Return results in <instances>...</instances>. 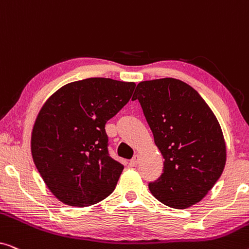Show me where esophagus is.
<instances>
[{"instance_id":"esophagus-1","label":"esophagus","mask_w":249,"mask_h":249,"mask_svg":"<svg viewBox=\"0 0 249 249\" xmlns=\"http://www.w3.org/2000/svg\"><path fill=\"white\" fill-rule=\"evenodd\" d=\"M138 160H139V155H134V158H132L130 160V162H129V164H130V166H136L138 164Z\"/></svg>"}]
</instances>
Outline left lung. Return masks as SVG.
Instances as JSON below:
<instances>
[{"label": "left lung", "mask_w": 249, "mask_h": 249, "mask_svg": "<svg viewBox=\"0 0 249 249\" xmlns=\"http://www.w3.org/2000/svg\"><path fill=\"white\" fill-rule=\"evenodd\" d=\"M132 100L142 105L163 173L148 188L166 206L187 209L202 200L222 175L227 152L219 121L202 96L175 78L137 85Z\"/></svg>", "instance_id": "left-lung-1"}]
</instances>
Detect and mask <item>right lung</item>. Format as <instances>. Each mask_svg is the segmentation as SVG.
Here are the masks:
<instances>
[{
	"mask_svg": "<svg viewBox=\"0 0 249 249\" xmlns=\"http://www.w3.org/2000/svg\"><path fill=\"white\" fill-rule=\"evenodd\" d=\"M135 87L88 78L64 85L40 108L32 132L33 160L62 203L90 206L114 190L124 165L108 155L105 124L128 103Z\"/></svg>",
	"mask_w": 249,
	"mask_h": 249,
	"instance_id": "obj_1",
	"label": "right lung"
}]
</instances>
